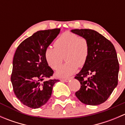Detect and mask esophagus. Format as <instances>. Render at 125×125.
I'll use <instances>...</instances> for the list:
<instances>
[{
  "label": "esophagus",
  "instance_id": "esophagus-1",
  "mask_svg": "<svg viewBox=\"0 0 125 125\" xmlns=\"http://www.w3.org/2000/svg\"><path fill=\"white\" fill-rule=\"evenodd\" d=\"M70 80H71V78H68V79H62L61 80L62 82H68Z\"/></svg>",
  "mask_w": 125,
  "mask_h": 125
}]
</instances>
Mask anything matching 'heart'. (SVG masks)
I'll return each mask as SVG.
<instances>
[{"label": "heart", "mask_w": 125, "mask_h": 125, "mask_svg": "<svg viewBox=\"0 0 125 125\" xmlns=\"http://www.w3.org/2000/svg\"><path fill=\"white\" fill-rule=\"evenodd\" d=\"M55 48L48 47L45 52V57L49 66L54 70L57 69L65 56L66 63L56 72L60 78H68L74 74L78 66L82 67L86 63L89 55V44L86 39L79 37L71 32H65L57 39Z\"/></svg>", "instance_id": "heart-1"}]
</instances>
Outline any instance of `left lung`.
I'll use <instances>...</instances> for the list:
<instances>
[{
    "label": "left lung",
    "instance_id": "left-lung-1",
    "mask_svg": "<svg viewBox=\"0 0 125 125\" xmlns=\"http://www.w3.org/2000/svg\"><path fill=\"white\" fill-rule=\"evenodd\" d=\"M71 32L86 39L89 49L86 63L75 77L81 85L75 95L84 104H102L118 84L119 64L115 48L109 40L94 30L75 29ZM89 75H92L90 78L84 79Z\"/></svg>",
    "mask_w": 125,
    "mask_h": 125
}]
</instances>
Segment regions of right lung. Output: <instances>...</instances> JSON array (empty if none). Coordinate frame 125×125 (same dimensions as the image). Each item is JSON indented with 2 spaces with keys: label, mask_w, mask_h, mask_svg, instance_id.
Here are the masks:
<instances>
[{
  "label": "right lung",
  "mask_w": 125,
  "mask_h": 125,
  "mask_svg": "<svg viewBox=\"0 0 125 125\" xmlns=\"http://www.w3.org/2000/svg\"><path fill=\"white\" fill-rule=\"evenodd\" d=\"M60 31L59 28L37 31L19 45L14 55L11 76L14 92L23 104L32 109L48 101L53 86L59 81L51 79L54 71L45 52Z\"/></svg>",
  "instance_id": "obj_1"
}]
</instances>
